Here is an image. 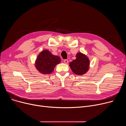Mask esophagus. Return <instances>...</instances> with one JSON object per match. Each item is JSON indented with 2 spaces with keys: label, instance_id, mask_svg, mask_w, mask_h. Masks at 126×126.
Wrapping results in <instances>:
<instances>
[{
  "label": "esophagus",
  "instance_id": "esophagus-1",
  "mask_svg": "<svg viewBox=\"0 0 126 126\" xmlns=\"http://www.w3.org/2000/svg\"><path fill=\"white\" fill-rule=\"evenodd\" d=\"M64 63H65V64H67V63H68V60H67V59L64 60Z\"/></svg>",
  "mask_w": 126,
  "mask_h": 126
}]
</instances>
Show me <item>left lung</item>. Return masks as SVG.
<instances>
[{"label":"left lung","instance_id":"obj_1","mask_svg":"<svg viewBox=\"0 0 126 126\" xmlns=\"http://www.w3.org/2000/svg\"><path fill=\"white\" fill-rule=\"evenodd\" d=\"M69 66L74 74L82 75L89 69V60L86 56L79 52L76 55V59L69 63Z\"/></svg>","mask_w":126,"mask_h":126}]
</instances>
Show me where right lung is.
<instances>
[{
    "label": "right lung",
    "instance_id": "obj_1",
    "mask_svg": "<svg viewBox=\"0 0 126 126\" xmlns=\"http://www.w3.org/2000/svg\"><path fill=\"white\" fill-rule=\"evenodd\" d=\"M59 56H54L47 50L42 51L38 56L35 62L36 68L43 74H49L54 70L56 65L60 63Z\"/></svg>",
    "mask_w": 126,
    "mask_h": 126
}]
</instances>
